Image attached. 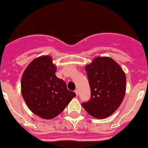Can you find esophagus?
I'll return each mask as SVG.
<instances>
[{
    "label": "esophagus",
    "instance_id": "obj_1",
    "mask_svg": "<svg viewBox=\"0 0 148 148\" xmlns=\"http://www.w3.org/2000/svg\"><path fill=\"white\" fill-rule=\"evenodd\" d=\"M75 93L76 94V95H78V93H79V91H78V90H75Z\"/></svg>",
    "mask_w": 148,
    "mask_h": 148
}]
</instances>
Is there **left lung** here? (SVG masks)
Here are the masks:
<instances>
[{
  "instance_id": "left-lung-1",
  "label": "left lung",
  "mask_w": 148,
  "mask_h": 148,
  "mask_svg": "<svg viewBox=\"0 0 148 148\" xmlns=\"http://www.w3.org/2000/svg\"><path fill=\"white\" fill-rule=\"evenodd\" d=\"M91 97L82 105L90 116L105 119L119 108L126 92V75L110 57H96L85 66Z\"/></svg>"
}]
</instances>
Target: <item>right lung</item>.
Here are the masks:
<instances>
[{
    "label": "right lung",
    "mask_w": 148,
    "mask_h": 148,
    "mask_svg": "<svg viewBox=\"0 0 148 148\" xmlns=\"http://www.w3.org/2000/svg\"><path fill=\"white\" fill-rule=\"evenodd\" d=\"M56 70L52 57L42 56L32 60L22 75V96L29 109L44 119L59 115L76 95L56 76Z\"/></svg>",
    "instance_id": "right-lung-1"
}]
</instances>
